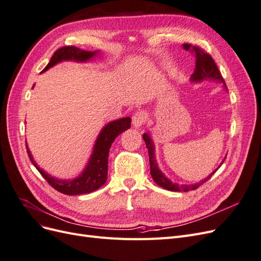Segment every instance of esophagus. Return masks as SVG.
Returning a JSON list of instances; mask_svg holds the SVG:
<instances>
[{"instance_id": "34e87169", "label": "esophagus", "mask_w": 261, "mask_h": 261, "mask_svg": "<svg viewBox=\"0 0 261 261\" xmlns=\"http://www.w3.org/2000/svg\"><path fill=\"white\" fill-rule=\"evenodd\" d=\"M147 121V113L144 111H138L133 116V126L135 128H140Z\"/></svg>"}]
</instances>
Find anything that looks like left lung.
Wrapping results in <instances>:
<instances>
[{
    "label": "left lung",
    "mask_w": 261,
    "mask_h": 261,
    "mask_svg": "<svg viewBox=\"0 0 261 261\" xmlns=\"http://www.w3.org/2000/svg\"><path fill=\"white\" fill-rule=\"evenodd\" d=\"M183 48L187 51H191V53L194 55L195 58V70L194 73L192 74L191 77V82L193 83H201L203 81H212V82H218L223 84L224 89L226 90V85L224 83V80L222 75L219 72L218 66L213 61V59L211 58V55H209L208 53L204 52L203 50H201L198 46H195L192 44H183ZM143 138L146 143V147L148 149V153H149V163H150V173H151V176L153 178V180L155 183L159 185L160 187L164 188V189H168V191L171 192H188V191H194V189L198 188L200 185H202L203 183H206V181L215 174V173L218 171V169L222 165L223 161L221 162V164L219 167L213 171L211 174H209L206 178H203L202 180L198 181V183H195V184H191V185H179L177 183H173L171 181L167 176H165L163 173L161 172V170L158 168V163L155 160V154H154V145H153V141L151 139L147 133H145L143 135Z\"/></svg>",
    "instance_id": "8db88e82"
}]
</instances>
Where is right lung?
<instances>
[{
    "label": "right lung",
    "instance_id": "1",
    "mask_svg": "<svg viewBox=\"0 0 261 261\" xmlns=\"http://www.w3.org/2000/svg\"><path fill=\"white\" fill-rule=\"evenodd\" d=\"M98 53L99 51H84L76 48V46H63V48L54 52L49 64L44 67L42 73L53 67L54 65H57L58 63H61L62 61L87 62L92 60ZM130 117L127 116L107 124L101 129L96 143H94L92 153L86 168L80 175L73 179H59L51 176L42 169L39 168L34 160L33 154L30 153V150L28 149L26 143L27 153L36 169L40 172V174L44 177V179H46V181L54 189H57L58 192L70 196L89 194L97 191L102 185H105L108 178V159L110 148H111V145L118 135H121L123 132L130 127Z\"/></svg>",
    "mask_w": 261,
    "mask_h": 261
}]
</instances>
